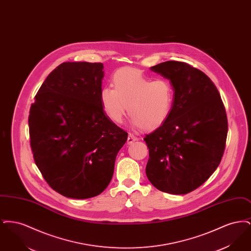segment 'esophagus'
<instances>
[{"instance_id":"34e87169","label":"esophagus","mask_w":251,"mask_h":251,"mask_svg":"<svg viewBox=\"0 0 251 251\" xmlns=\"http://www.w3.org/2000/svg\"><path fill=\"white\" fill-rule=\"evenodd\" d=\"M136 137L132 134V133H129V135H128V139H127V142L128 144L133 143L134 141H136Z\"/></svg>"}]
</instances>
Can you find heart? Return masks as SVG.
Returning <instances> with one entry per match:
<instances>
[{
	"label": "heart",
	"instance_id": "1",
	"mask_svg": "<svg viewBox=\"0 0 251 251\" xmlns=\"http://www.w3.org/2000/svg\"><path fill=\"white\" fill-rule=\"evenodd\" d=\"M113 84L100 91L101 105L112 121L121 123L128 110L134 126L153 130L170 117L175 89L167 79L152 80L137 70L123 69L114 75Z\"/></svg>",
	"mask_w": 251,
	"mask_h": 251
}]
</instances>
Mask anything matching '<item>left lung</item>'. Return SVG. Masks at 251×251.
<instances>
[{
	"label": "left lung",
	"mask_w": 251,
	"mask_h": 251,
	"mask_svg": "<svg viewBox=\"0 0 251 251\" xmlns=\"http://www.w3.org/2000/svg\"><path fill=\"white\" fill-rule=\"evenodd\" d=\"M170 80L175 103L168 120L146 134V174L160 191L184 195L211 177L224 154L226 109L212 80L185 62L167 61L151 67Z\"/></svg>",
	"instance_id": "obj_1"
}]
</instances>
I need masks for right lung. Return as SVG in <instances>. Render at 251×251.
Instances as JSON below:
<instances>
[{"label": "right lung", "instance_id": "obj_1", "mask_svg": "<svg viewBox=\"0 0 251 251\" xmlns=\"http://www.w3.org/2000/svg\"><path fill=\"white\" fill-rule=\"evenodd\" d=\"M101 63L66 62L50 72L29 114L36 167L54 191L72 199L93 198L110 183L128 132L104 113Z\"/></svg>", "mask_w": 251, "mask_h": 251}]
</instances>
